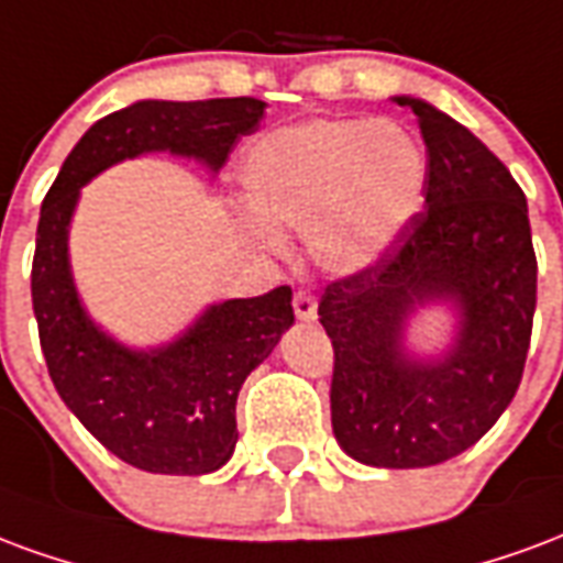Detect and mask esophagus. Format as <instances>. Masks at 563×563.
I'll list each match as a JSON object with an SVG mask.
<instances>
[{"label": "esophagus", "mask_w": 563, "mask_h": 563, "mask_svg": "<svg viewBox=\"0 0 563 563\" xmlns=\"http://www.w3.org/2000/svg\"><path fill=\"white\" fill-rule=\"evenodd\" d=\"M294 311H297L299 321L311 323L318 318V299L311 297V294H306V290H299L297 297H294Z\"/></svg>", "instance_id": "esophagus-1"}]
</instances>
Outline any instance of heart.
Wrapping results in <instances>:
<instances>
[{
	"mask_svg": "<svg viewBox=\"0 0 563 563\" xmlns=\"http://www.w3.org/2000/svg\"><path fill=\"white\" fill-rule=\"evenodd\" d=\"M426 183V150L399 122L309 119L249 146L240 188L254 219L245 216L240 231L273 254L285 249L278 231H302L323 273L356 276L408 233Z\"/></svg>",
	"mask_w": 563,
	"mask_h": 563,
	"instance_id": "1",
	"label": "heart"
}]
</instances>
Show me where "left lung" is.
Instances as JSON below:
<instances>
[{"label": "left lung", "instance_id": "obj_1", "mask_svg": "<svg viewBox=\"0 0 563 563\" xmlns=\"http://www.w3.org/2000/svg\"><path fill=\"white\" fill-rule=\"evenodd\" d=\"M393 101L420 119L426 212L387 257L327 287L318 314L335 351L339 446L372 467H429L477 444L516 396L537 257L522 188L495 152L422 98ZM438 305L454 314L451 339L413 352L410 323Z\"/></svg>", "mask_w": 563, "mask_h": 563}]
</instances>
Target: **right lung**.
Listing matches in <instances>:
<instances>
[{
  "instance_id": "right-lung-1",
  "label": "right lung",
  "mask_w": 563,
  "mask_h": 563,
  "mask_svg": "<svg viewBox=\"0 0 563 563\" xmlns=\"http://www.w3.org/2000/svg\"><path fill=\"white\" fill-rule=\"evenodd\" d=\"M266 104L257 98H143L98 119L41 203L32 309L47 372L68 411L110 453L150 474L200 477L236 446V396L294 327L290 287L212 302L170 342L131 347L86 311L68 254L80 191L108 167L150 152L191 158L216 176Z\"/></svg>"
}]
</instances>
